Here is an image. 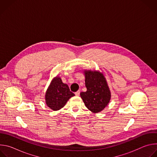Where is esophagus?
I'll return each mask as SVG.
<instances>
[{"mask_svg": "<svg viewBox=\"0 0 157 157\" xmlns=\"http://www.w3.org/2000/svg\"><path fill=\"white\" fill-rule=\"evenodd\" d=\"M79 94H80V91H76V92L75 93V95L77 96H79Z\"/></svg>", "mask_w": 157, "mask_h": 157, "instance_id": "obj_1", "label": "esophagus"}]
</instances>
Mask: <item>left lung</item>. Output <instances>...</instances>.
Instances as JSON below:
<instances>
[{
  "label": "left lung",
  "instance_id": "obj_1",
  "mask_svg": "<svg viewBox=\"0 0 157 157\" xmlns=\"http://www.w3.org/2000/svg\"><path fill=\"white\" fill-rule=\"evenodd\" d=\"M84 73L87 91L80 93L81 98L88 109L94 113H99L110 99L109 87L102 73L91 71H86Z\"/></svg>",
  "mask_w": 157,
  "mask_h": 157
}]
</instances>
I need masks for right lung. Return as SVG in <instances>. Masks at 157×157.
Instances as JSON below:
<instances>
[{"mask_svg":"<svg viewBox=\"0 0 157 157\" xmlns=\"http://www.w3.org/2000/svg\"><path fill=\"white\" fill-rule=\"evenodd\" d=\"M75 96L70 91L68 86L64 84L61 78L56 77L54 78L45 95L46 104L53 110H58L64 106L69 99Z\"/></svg>","mask_w":157,"mask_h":157,"instance_id":"1","label":"right lung"}]
</instances>
